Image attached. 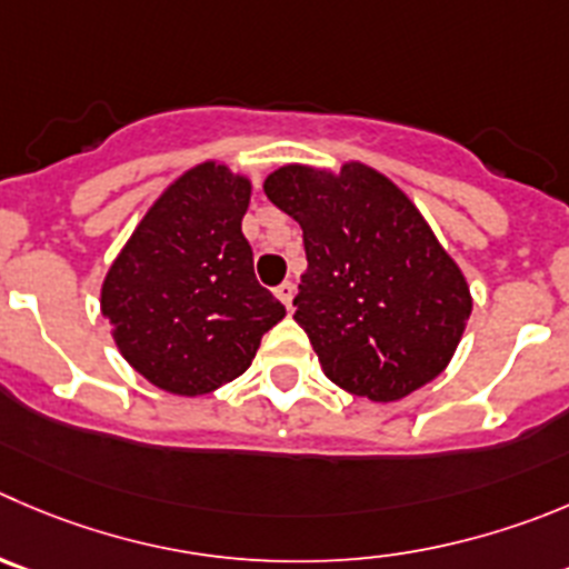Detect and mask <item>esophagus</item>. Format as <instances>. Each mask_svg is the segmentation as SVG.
Here are the masks:
<instances>
[{"label": "esophagus", "instance_id": "esophagus-1", "mask_svg": "<svg viewBox=\"0 0 569 569\" xmlns=\"http://www.w3.org/2000/svg\"><path fill=\"white\" fill-rule=\"evenodd\" d=\"M293 296H296V288H293V281H281L279 288H276V299L281 301V305L288 307H293Z\"/></svg>", "mask_w": 569, "mask_h": 569}]
</instances>
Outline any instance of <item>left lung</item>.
Wrapping results in <instances>:
<instances>
[{
	"label": "left lung",
	"mask_w": 569,
	"mask_h": 569,
	"mask_svg": "<svg viewBox=\"0 0 569 569\" xmlns=\"http://www.w3.org/2000/svg\"><path fill=\"white\" fill-rule=\"evenodd\" d=\"M270 203L305 231L293 299L323 375L371 402H397L456 355L472 296L413 200L375 167L288 164L264 178Z\"/></svg>",
	"instance_id": "left-lung-1"
}]
</instances>
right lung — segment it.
I'll list each match as a JSON object with an SVG mask.
<instances>
[{"label":"right lung","instance_id":"1","mask_svg":"<svg viewBox=\"0 0 569 569\" xmlns=\"http://www.w3.org/2000/svg\"><path fill=\"white\" fill-rule=\"evenodd\" d=\"M251 181L203 161L159 194L108 268L100 310L156 388L200 397L237 380L284 307L253 276L242 237Z\"/></svg>","mask_w":569,"mask_h":569}]
</instances>
